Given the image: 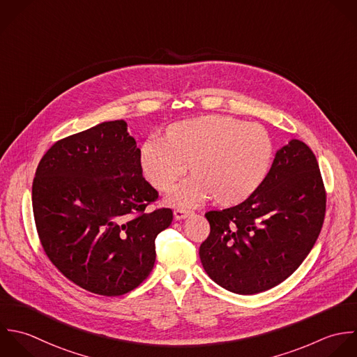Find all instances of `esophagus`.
Listing matches in <instances>:
<instances>
[{
  "mask_svg": "<svg viewBox=\"0 0 357 357\" xmlns=\"http://www.w3.org/2000/svg\"><path fill=\"white\" fill-rule=\"evenodd\" d=\"M192 213H193V211H190V210L176 208V210H174V218H175L176 221H179V220H185V218H188Z\"/></svg>",
  "mask_w": 357,
  "mask_h": 357,
  "instance_id": "34e87169",
  "label": "esophagus"
}]
</instances>
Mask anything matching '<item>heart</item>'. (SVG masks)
<instances>
[{"label":"heart","mask_w":357,"mask_h":357,"mask_svg":"<svg viewBox=\"0 0 357 357\" xmlns=\"http://www.w3.org/2000/svg\"><path fill=\"white\" fill-rule=\"evenodd\" d=\"M273 151V140L261 125L208 115L171 125L165 139L149 137L140 162L147 179L161 192L169 190L192 164L196 175L167 197L172 206L192 207L213 196L220 204H235L263 183Z\"/></svg>","instance_id":"heart-1"}]
</instances>
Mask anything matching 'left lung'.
Segmentation results:
<instances>
[{
	"instance_id": "obj_1",
	"label": "left lung",
	"mask_w": 357,
	"mask_h": 357,
	"mask_svg": "<svg viewBox=\"0 0 357 357\" xmlns=\"http://www.w3.org/2000/svg\"><path fill=\"white\" fill-rule=\"evenodd\" d=\"M314 153L294 139L275 154L243 203L206 213L210 235L199 255L208 277L229 292L255 295L291 277L313 249L326 215Z\"/></svg>"
}]
</instances>
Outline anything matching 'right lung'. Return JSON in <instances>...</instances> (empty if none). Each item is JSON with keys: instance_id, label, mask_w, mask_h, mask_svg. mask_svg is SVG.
<instances>
[{"instance_id": "right-lung-1", "label": "right lung", "mask_w": 357, "mask_h": 357, "mask_svg": "<svg viewBox=\"0 0 357 357\" xmlns=\"http://www.w3.org/2000/svg\"><path fill=\"white\" fill-rule=\"evenodd\" d=\"M123 119L54 143L36 169L33 215L50 261L73 284L119 296L155 261V238L172 210H146L158 192L143 178L140 149Z\"/></svg>"}]
</instances>
